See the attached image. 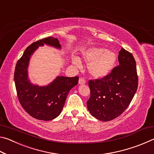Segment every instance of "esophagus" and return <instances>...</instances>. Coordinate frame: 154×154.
<instances>
[{"label":"esophagus","instance_id":"34e87169","mask_svg":"<svg viewBox=\"0 0 154 154\" xmlns=\"http://www.w3.org/2000/svg\"><path fill=\"white\" fill-rule=\"evenodd\" d=\"M85 83H86V82H85V80L83 79V78H79V84H80V85L85 84Z\"/></svg>","mask_w":154,"mask_h":154}]
</instances>
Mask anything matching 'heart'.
Here are the masks:
<instances>
[{"mask_svg": "<svg viewBox=\"0 0 154 154\" xmlns=\"http://www.w3.org/2000/svg\"><path fill=\"white\" fill-rule=\"evenodd\" d=\"M82 58L88 64V70L90 75L96 78H103L113 69L117 56L111 49H105L96 47H90L82 52ZM72 62L77 68L82 64L76 57L72 58Z\"/></svg>", "mask_w": 154, "mask_h": 154, "instance_id": "b5f03b06", "label": "heart"}]
</instances>
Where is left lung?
Segmentation results:
<instances>
[{
    "label": "left lung",
    "mask_w": 154,
    "mask_h": 154,
    "mask_svg": "<svg viewBox=\"0 0 154 154\" xmlns=\"http://www.w3.org/2000/svg\"><path fill=\"white\" fill-rule=\"evenodd\" d=\"M119 66L101 79L89 81L90 98L87 107L92 116L103 122L111 121L130 105L138 87L136 62L132 54L122 48Z\"/></svg>",
    "instance_id": "obj_1"
}]
</instances>
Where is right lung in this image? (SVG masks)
<instances>
[{
    "label": "right lung",
    "instance_id": "add662e5",
    "mask_svg": "<svg viewBox=\"0 0 154 154\" xmlns=\"http://www.w3.org/2000/svg\"><path fill=\"white\" fill-rule=\"evenodd\" d=\"M44 45L58 49H62L58 38L53 36L31 44L17 62L14 81L18 99L24 110L36 119L49 121L60 114L68 94L77 85L79 77L57 76L51 83L43 86L31 82L28 76L31 56L38 47Z\"/></svg>",
    "mask_w": 154,
    "mask_h": 154
}]
</instances>
